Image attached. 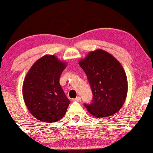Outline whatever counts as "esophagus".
Masks as SVG:
<instances>
[{"instance_id": "obj_1", "label": "esophagus", "mask_w": 153, "mask_h": 153, "mask_svg": "<svg viewBox=\"0 0 153 153\" xmlns=\"http://www.w3.org/2000/svg\"><path fill=\"white\" fill-rule=\"evenodd\" d=\"M73 101L74 102H81V97H77L76 98H74V99H73Z\"/></svg>"}]
</instances>
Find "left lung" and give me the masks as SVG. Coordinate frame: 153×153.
<instances>
[{"mask_svg":"<svg viewBox=\"0 0 153 153\" xmlns=\"http://www.w3.org/2000/svg\"><path fill=\"white\" fill-rule=\"evenodd\" d=\"M86 74L93 92L92 103L84 106L97 118L118 112L125 101L127 79L121 64L104 50L91 51L79 62Z\"/></svg>","mask_w":153,"mask_h":153,"instance_id":"1","label":"left lung"}]
</instances>
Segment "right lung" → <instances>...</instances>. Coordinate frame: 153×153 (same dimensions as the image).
<instances>
[{
	"label": "right lung",
	"mask_w": 153,
	"mask_h": 153,
	"mask_svg": "<svg viewBox=\"0 0 153 153\" xmlns=\"http://www.w3.org/2000/svg\"><path fill=\"white\" fill-rule=\"evenodd\" d=\"M66 63L54 55L37 60L27 73L23 84V97L30 114L45 123L59 120L65 114L70 101L59 80Z\"/></svg>",
	"instance_id": "right-lung-1"
}]
</instances>
